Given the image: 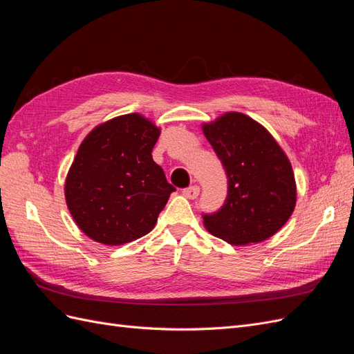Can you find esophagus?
<instances>
[{
  "label": "esophagus",
  "instance_id": "1",
  "mask_svg": "<svg viewBox=\"0 0 354 354\" xmlns=\"http://www.w3.org/2000/svg\"><path fill=\"white\" fill-rule=\"evenodd\" d=\"M183 195L187 196L189 199H196L199 195V186L194 185V186H189L183 189Z\"/></svg>",
  "mask_w": 354,
  "mask_h": 354
}]
</instances>
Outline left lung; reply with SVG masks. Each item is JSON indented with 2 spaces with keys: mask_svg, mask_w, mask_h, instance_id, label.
I'll return each mask as SVG.
<instances>
[{
  "mask_svg": "<svg viewBox=\"0 0 354 354\" xmlns=\"http://www.w3.org/2000/svg\"><path fill=\"white\" fill-rule=\"evenodd\" d=\"M227 176V196L205 227L232 245L261 242L279 230L295 207L291 164L264 127L232 112L203 125Z\"/></svg>",
  "mask_w": 354,
  "mask_h": 354,
  "instance_id": "obj_1",
  "label": "left lung"
}]
</instances>
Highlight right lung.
Segmentation results:
<instances>
[{
  "instance_id": "obj_1",
  "label": "right lung",
  "mask_w": 354,
  "mask_h": 354,
  "mask_svg": "<svg viewBox=\"0 0 354 354\" xmlns=\"http://www.w3.org/2000/svg\"><path fill=\"white\" fill-rule=\"evenodd\" d=\"M159 130L137 113L104 122L85 137L65 185L78 227L104 245H122L151 232L171 186L152 159Z\"/></svg>"
}]
</instances>
